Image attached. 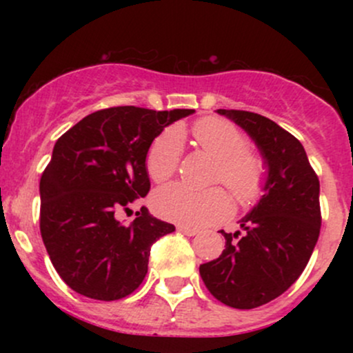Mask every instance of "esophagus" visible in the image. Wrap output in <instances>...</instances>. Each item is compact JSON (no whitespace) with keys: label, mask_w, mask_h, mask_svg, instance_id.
<instances>
[{"label":"esophagus","mask_w":353,"mask_h":353,"mask_svg":"<svg viewBox=\"0 0 353 353\" xmlns=\"http://www.w3.org/2000/svg\"><path fill=\"white\" fill-rule=\"evenodd\" d=\"M177 230H179V232H182V234H185V236H189V237L197 236V234H199V230L188 228V225H177Z\"/></svg>","instance_id":"1"}]
</instances>
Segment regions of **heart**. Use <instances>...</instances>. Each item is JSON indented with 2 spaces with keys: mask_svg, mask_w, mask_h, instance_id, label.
Instances as JSON below:
<instances>
[{
  "mask_svg": "<svg viewBox=\"0 0 353 353\" xmlns=\"http://www.w3.org/2000/svg\"><path fill=\"white\" fill-rule=\"evenodd\" d=\"M197 144L217 159L214 179L228 185L241 204H250L262 194L267 168L259 154L249 151L244 132L222 117H204L192 128ZM182 154V134L168 128L152 141L145 156V171L154 182H164L177 171ZM154 210L161 217L190 228H204L228 217L232 210L229 194L221 188L192 189L169 184L157 189L152 197Z\"/></svg>",
  "mask_w": 353,
  "mask_h": 353,
  "instance_id": "obj_1",
  "label": "heart"
}]
</instances>
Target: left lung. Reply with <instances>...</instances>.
<instances>
[{
	"mask_svg": "<svg viewBox=\"0 0 353 353\" xmlns=\"http://www.w3.org/2000/svg\"><path fill=\"white\" fill-rule=\"evenodd\" d=\"M252 137L267 165L264 196L234 234L221 230L225 249L199 267L209 292L234 309H255L301 277L320 234L319 177L301 141L269 117L217 109Z\"/></svg>",
	"mask_w": 353,
	"mask_h": 353,
	"instance_id": "1",
	"label": "left lung"
}]
</instances>
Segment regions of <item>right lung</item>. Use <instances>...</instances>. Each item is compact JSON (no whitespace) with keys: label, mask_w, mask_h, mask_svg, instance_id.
I'll list each match as a JSON object with an SVG mask.
<instances>
[{"label":"right lung","mask_w":353,"mask_h":353,"mask_svg":"<svg viewBox=\"0 0 353 353\" xmlns=\"http://www.w3.org/2000/svg\"><path fill=\"white\" fill-rule=\"evenodd\" d=\"M192 112L101 109L56 141L39 182V229L56 272L74 292L109 302L143 283L152 244L176 228L145 208L129 225L117 214L151 189L145 156L152 141Z\"/></svg>","instance_id":"1"}]
</instances>
